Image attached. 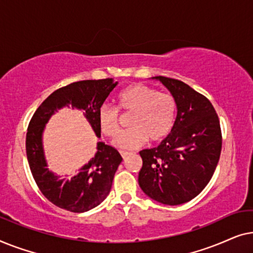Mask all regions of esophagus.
I'll list each match as a JSON object with an SVG mask.
<instances>
[{"label": "esophagus", "instance_id": "esophagus-1", "mask_svg": "<svg viewBox=\"0 0 253 253\" xmlns=\"http://www.w3.org/2000/svg\"><path fill=\"white\" fill-rule=\"evenodd\" d=\"M130 154H131L130 152H124V151H121V155H122V158H123V159L127 158V157H129Z\"/></svg>", "mask_w": 253, "mask_h": 253}]
</instances>
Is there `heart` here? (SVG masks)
I'll list each match as a JSON object with an SVG mask.
<instances>
[{
	"label": "heart",
	"instance_id": "obj_1",
	"mask_svg": "<svg viewBox=\"0 0 253 253\" xmlns=\"http://www.w3.org/2000/svg\"><path fill=\"white\" fill-rule=\"evenodd\" d=\"M117 107L124 114L131 113L129 129L117 134L113 144L120 148H134L148 138L160 141L170 133L175 124L177 103L170 93L158 92L143 84L127 86L117 95ZM116 107L102 103L98 109V123L106 136L113 137L120 129V113Z\"/></svg>",
	"mask_w": 253,
	"mask_h": 253
}]
</instances>
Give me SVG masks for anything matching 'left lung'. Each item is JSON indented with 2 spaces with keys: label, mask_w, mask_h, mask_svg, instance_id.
Here are the masks:
<instances>
[{
  "label": "left lung",
  "mask_w": 253,
  "mask_h": 253,
  "mask_svg": "<svg viewBox=\"0 0 253 253\" xmlns=\"http://www.w3.org/2000/svg\"><path fill=\"white\" fill-rule=\"evenodd\" d=\"M167 87L177 103L171 132L157 147L139 152L141 190L165 205L195 198L209 184L222 148L220 121L209 99L178 79L153 77Z\"/></svg>",
  "instance_id": "1"
}]
</instances>
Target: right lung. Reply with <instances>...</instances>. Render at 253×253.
<instances>
[{"mask_svg":"<svg viewBox=\"0 0 253 253\" xmlns=\"http://www.w3.org/2000/svg\"><path fill=\"white\" fill-rule=\"evenodd\" d=\"M117 83L112 78L81 81L56 89L39 106L30 121L26 133V155L34 181L42 195L60 209L83 213L98 206L112 189L114 175L122 157L116 148L99 141L94 157L71 178H60L48 170L42 148L44 124L62 107L84 110V115L98 137V109Z\"/></svg>","mask_w":253,"mask_h":253,"instance_id":"add662e5","label":"right lung"}]
</instances>
